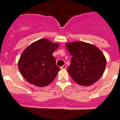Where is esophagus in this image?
<instances>
[{
    "instance_id": "esophagus-1",
    "label": "esophagus",
    "mask_w": 120,
    "mask_h": 120,
    "mask_svg": "<svg viewBox=\"0 0 120 120\" xmlns=\"http://www.w3.org/2000/svg\"><path fill=\"white\" fill-rule=\"evenodd\" d=\"M60 69H66V65L62 66L61 67H60Z\"/></svg>"
}]
</instances>
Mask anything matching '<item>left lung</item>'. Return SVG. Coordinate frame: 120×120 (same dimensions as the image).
Wrapping results in <instances>:
<instances>
[{"label": "left lung", "mask_w": 120, "mask_h": 120, "mask_svg": "<svg viewBox=\"0 0 120 120\" xmlns=\"http://www.w3.org/2000/svg\"><path fill=\"white\" fill-rule=\"evenodd\" d=\"M72 56L68 71L74 81L90 86L99 80L105 70L106 59L102 51L90 44L82 41L66 44Z\"/></svg>", "instance_id": "obj_1"}]
</instances>
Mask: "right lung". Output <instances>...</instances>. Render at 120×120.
I'll return each mask as SVG.
<instances>
[{
  "label": "right lung",
  "instance_id": "right-lung-1",
  "mask_svg": "<svg viewBox=\"0 0 120 120\" xmlns=\"http://www.w3.org/2000/svg\"><path fill=\"white\" fill-rule=\"evenodd\" d=\"M59 46L58 44L43 38L25 49L18 61L19 70L24 79L39 87L45 86L52 82L60 70L52 55Z\"/></svg>",
  "mask_w": 120,
  "mask_h": 120
}]
</instances>
